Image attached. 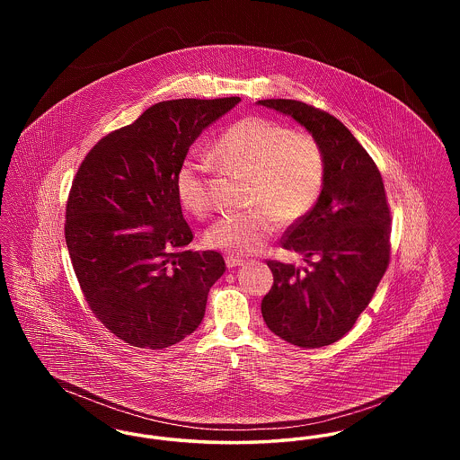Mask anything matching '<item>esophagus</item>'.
I'll return each instance as SVG.
<instances>
[{
    "instance_id": "34e87169",
    "label": "esophagus",
    "mask_w": 460,
    "mask_h": 460,
    "mask_svg": "<svg viewBox=\"0 0 460 460\" xmlns=\"http://www.w3.org/2000/svg\"><path fill=\"white\" fill-rule=\"evenodd\" d=\"M241 263H243V259H240V257H234V255H227V257H226L227 269H234V267H238Z\"/></svg>"
}]
</instances>
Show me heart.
I'll return each instance as SVG.
<instances>
[{"mask_svg":"<svg viewBox=\"0 0 460 460\" xmlns=\"http://www.w3.org/2000/svg\"><path fill=\"white\" fill-rule=\"evenodd\" d=\"M210 156L252 182L250 205L255 208L222 216L205 234L208 246L231 253L259 252L279 220L304 219L326 184V155L317 137L263 115H244L229 124L212 143ZM175 195L190 214H210L214 201L205 160L186 158L179 165Z\"/></svg>","mask_w":460,"mask_h":460,"instance_id":"1","label":"heart"}]
</instances>
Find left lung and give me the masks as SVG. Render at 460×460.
Masks as SVG:
<instances>
[{"label": "left lung", "mask_w": 460, "mask_h": 460, "mask_svg": "<svg viewBox=\"0 0 460 460\" xmlns=\"http://www.w3.org/2000/svg\"><path fill=\"white\" fill-rule=\"evenodd\" d=\"M312 132L326 155V184L281 246L305 267L267 261L274 283L262 317L274 334L302 349L341 340L369 305L392 253V212L371 155L336 117L296 100H261Z\"/></svg>", "instance_id": "left-lung-1"}]
</instances>
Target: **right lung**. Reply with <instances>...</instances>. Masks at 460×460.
I'll list each match as a JSON object with an SVG mask.
<instances>
[{"label":"right lung","instance_id":"1","mask_svg":"<svg viewBox=\"0 0 460 460\" xmlns=\"http://www.w3.org/2000/svg\"><path fill=\"white\" fill-rule=\"evenodd\" d=\"M238 96L160 102L103 136L84 156L66 198V241L94 317L137 349L172 347L199 326L219 252L184 246L193 231L175 172L207 126Z\"/></svg>","mask_w":460,"mask_h":460}]
</instances>
